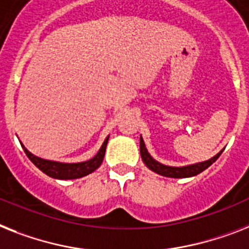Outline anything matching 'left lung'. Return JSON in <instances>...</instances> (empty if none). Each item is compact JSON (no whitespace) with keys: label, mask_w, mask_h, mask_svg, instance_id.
I'll use <instances>...</instances> for the list:
<instances>
[{"label":"left lung","mask_w":249,"mask_h":249,"mask_svg":"<svg viewBox=\"0 0 249 249\" xmlns=\"http://www.w3.org/2000/svg\"><path fill=\"white\" fill-rule=\"evenodd\" d=\"M139 147H141V156H142V160H143V162L145 163V166L148 167L149 170L155 171V173L167 178L195 177V175H197V174L206 170L209 166H211L212 163L219 159L221 152H223V151H221V152L217 153L216 156L207 160V161H205V162L195 163V165H189V166H183V167H173V166H165V165H162V163L157 162L156 160H153L152 157H151V155L148 153V151H147V148H145L142 137H141V145H139Z\"/></svg>","instance_id":"8db88e82"}]
</instances>
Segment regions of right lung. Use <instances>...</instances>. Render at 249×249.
Returning a JSON list of instances; mask_svg holds the SVG:
<instances>
[{
	"label": "right lung",
	"mask_w": 249,
	"mask_h": 249,
	"mask_svg": "<svg viewBox=\"0 0 249 249\" xmlns=\"http://www.w3.org/2000/svg\"><path fill=\"white\" fill-rule=\"evenodd\" d=\"M108 137L105 139L104 144L100 148L98 153L93 157L92 160H88L86 162H78V163H61L54 162V161H48V160L39 159L37 156H33L32 153L28 151L23 145V149L28 159L39 169L43 171L48 177L54 178V179H76V178L86 177L88 174L93 173V171L98 169L101 166V163L104 161L105 152H106V145Z\"/></svg>",
	"instance_id": "obj_1"
}]
</instances>
